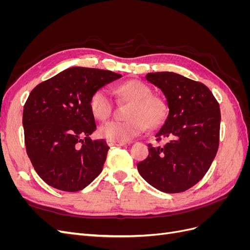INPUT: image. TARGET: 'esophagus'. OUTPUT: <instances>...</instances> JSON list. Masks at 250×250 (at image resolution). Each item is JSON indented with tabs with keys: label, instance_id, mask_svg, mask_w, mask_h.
<instances>
[{
	"label": "esophagus",
	"instance_id": "34e87169",
	"mask_svg": "<svg viewBox=\"0 0 250 250\" xmlns=\"http://www.w3.org/2000/svg\"><path fill=\"white\" fill-rule=\"evenodd\" d=\"M108 146H125L126 143L124 142H117V141H112V140H107L106 141Z\"/></svg>",
	"mask_w": 250,
	"mask_h": 250
}]
</instances>
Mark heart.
<instances>
[{"label":"heart","mask_w":250,"mask_h":250,"mask_svg":"<svg viewBox=\"0 0 250 250\" xmlns=\"http://www.w3.org/2000/svg\"><path fill=\"white\" fill-rule=\"evenodd\" d=\"M118 92L132 101L128 112L130 119L126 121L112 120L99 128L101 137L117 142H128L146 130L147 125L156 127L167 117L168 108L160 98L152 97V92L145 83L138 80L127 81L118 87ZM113 103L106 87L96 89L89 99V109L95 118L106 120L112 111Z\"/></svg>","instance_id":"heart-1"}]
</instances>
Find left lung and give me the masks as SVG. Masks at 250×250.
Returning a JSON list of instances; mask_svg holds the SVG:
<instances>
[{"mask_svg":"<svg viewBox=\"0 0 250 250\" xmlns=\"http://www.w3.org/2000/svg\"><path fill=\"white\" fill-rule=\"evenodd\" d=\"M145 78L167 100L168 116L155 137L169 142L164 146L148 145L149 155L138 164L139 173L158 191H187L206 175L216 156L219 104L206 85L179 74L148 73Z\"/></svg>","mask_w":250,"mask_h":250,"instance_id":"left-lung-1","label":"left lung"}]
</instances>
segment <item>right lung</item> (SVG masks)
Returning <instances> with one entry per match:
<instances>
[{
	"instance_id": "right-lung-1",
	"label": "right lung",
	"mask_w": 250,
	"mask_h": 250,
	"mask_svg": "<svg viewBox=\"0 0 250 250\" xmlns=\"http://www.w3.org/2000/svg\"><path fill=\"white\" fill-rule=\"evenodd\" d=\"M121 77L110 71L74 66L30 93L22 112L25 145L44 183L77 192L101 173L109 147L103 139L89 138L97 128L89 99L96 89Z\"/></svg>"
}]
</instances>
